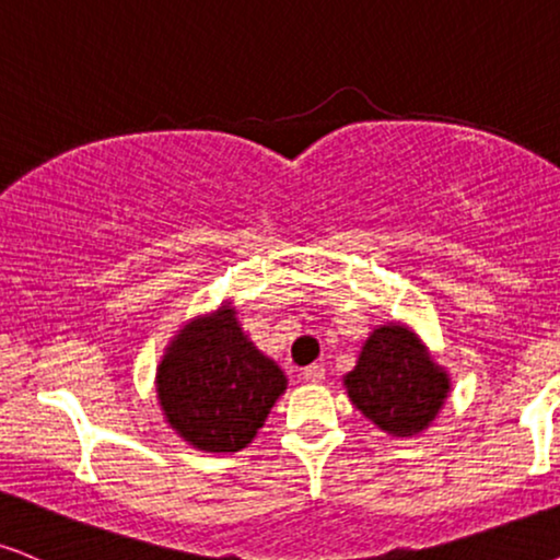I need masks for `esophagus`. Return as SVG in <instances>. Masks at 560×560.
<instances>
[{"mask_svg": "<svg viewBox=\"0 0 560 560\" xmlns=\"http://www.w3.org/2000/svg\"><path fill=\"white\" fill-rule=\"evenodd\" d=\"M303 378H306V382H312V384L324 382V365L314 363V365H308V369H303Z\"/></svg>", "mask_w": 560, "mask_h": 560, "instance_id": "esophagus-1", "label": "esophagus"}]
</instances>
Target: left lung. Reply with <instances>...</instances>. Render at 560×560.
Instances as JSON below:
<instances>
[{
	"label": "left lung",
	"instance_id": "left-lung-1",
	"mask_svg": "<svg viewBox=\"0 0 560 560\" xmlns=\"http://www.w3.org/2000/svg\"><path fill=\"white\" fill-rule=\"evenodd\" d=\"M342 386L350 402L376 428L389 436L412 439L439 418L452 378L416 329L384 322L365 337Z\"/></svg>",
	"mask_w": 560,
	"mask_h": 560
}]
</instances>
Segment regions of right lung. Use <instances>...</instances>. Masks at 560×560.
Masks as SVG:
<instances>
[{
  "mask_svg": "<svg viewBox=\"0 0 560 560\" xmlns=\"http://www.w3.org/2000/svg\"><path fill=\"white\" fill-rule=\"evenodd\" d=\"M285 389V371L248 340L231 301L184 322L155 374L165 423L212 454L252 444Z\"/></svg>",
  "mask_w": 560,
  "mask_h": 560,
  "instance_id": "right-lung-1",
  "label": "right lung"
}]
</instances>
